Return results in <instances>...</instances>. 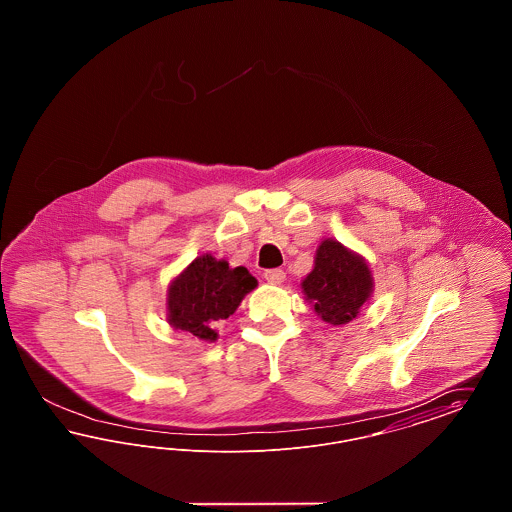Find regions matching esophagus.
Returning a JSON list of instances; mask_svg holds the SVG:
<instances>
[{
	"instance_id": "34e87169",
	"label": "esophagus",
	"mask_w": 512,
	"mask_h": 512,
	"mask_svg": "<svg viewBox=\"0 0 512 512\" xmlns=\"http://www.w3.org/2000/svg\"><path fill=\"white\" fill-rule=\"evenodd\" d=\"M263 276L270 284H282L284 278H286V272L282 268H268L263 272Z\"/></svg>"
}]
</instances>
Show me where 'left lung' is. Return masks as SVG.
Returning a JSON list of instances; mask_svg holds the SVG:
<instances>
[{"label":"left lung","instance_id":"8db88e82","mask_svg":"<svg viewBox=\"0 0 512 512\" xmlns=\"http://www.w3.org/2000/svg\"><path fill=\"white\" fill-rule=\"evenodd\" d=\"M303 292L324 322L345 324L370 297V268L340 242L326 240L317 249L313 272L303 280Z\"/></svg>","mask_w":512,"mask_h":512}]
</instances>
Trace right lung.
<instances>
[{"mask_svg": "<svg viewBox=\"0 0 512 512\" xmlns=\"http://www.w3.org/2000/svg\"><path fill=\"white\" fill-rule=\"evenodd\" d=\"M257 280L245 267H228L211 255L197 257L169 290V320L197 340H217V328L238 305Z\"/></svg>", "mask_w": 512, "mask_h": 512, "instance_id": "add662e5", "label": "right lung"}]
</instances>
